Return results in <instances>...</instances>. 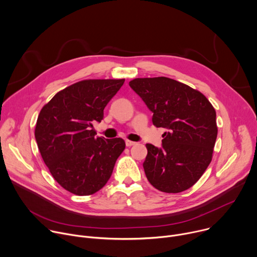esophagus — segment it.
Masks as SVG:
<instances>
[{
    "instance_id": "esophagus-1",
    "label": "esophagus",
    "mask_w": 257,
    "mask_h": 257,
    "mask_svg": "<svg viewBox=\"0 0 257 257\" xmlns=\"http://www.w3.org/2000/svg\"><path fill=\"white\" fill-rule=\"evenodd\" d=\"M137 143L136 142H133V141H130V140H125V145L126 147H132L134 145H136Z\"/></svg>"
}]
</instances>
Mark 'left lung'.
I'll return each mask as SVG.
<instances>
[{"label":"left lung","mask_w":257,"mask_h":257,"mask_svg":"<svg viewBox=\"0 0 257 257\" xmlns=\"http://www.w3.org/2000/svg\"><path fill=\"white\" fill-rule=\"evenodd\" d=\"M130 86L153 112V124L167 130L161 148L146 145L143 167L149 182L167 193L188 189L212 161L215 108L199 91L170 78H138Z\"/></svg>","instance_id":"obj_1"}]
</instances>
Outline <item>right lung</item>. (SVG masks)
Listing matches in <instances>:
<instances>
[{
    "mask_svg": "<svg viewBox=\"0 0 257 257\" xmlns=\"http://www.w3.org/2000/svg\"><path fill=\"white\" fill-rule=\"evenodd\" d=\"M119 80H84L58 92L38 115L35 139L56 181L77 195H90L110 178L125 143L96 137L95 122L123 85Z\"/></svg>",
    "mask_w": 257,
    "mask_h": 257,
    "instance_id": "obj_1",
    "label": "right lung"
}]
</instances>
